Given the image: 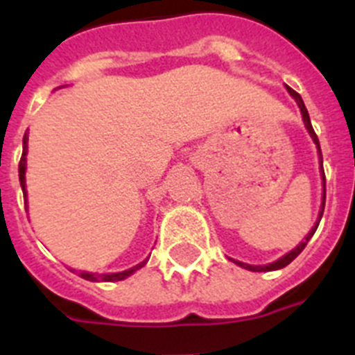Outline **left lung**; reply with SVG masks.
I'll use <instances>...</instances> for the list:
<instances>
[{"instance_id": "1", "label": "left lung", "mask_w": 355, "mask_h": 355, "mask_svg": "<svg viewBox=\"0 0 355 355\" xmlns=\"http://www.w3.org/2000/svg\"><path fill=\"white\" fill-rule=\"evenodd\" d=\"M288 92L291 94V97H293L295 101H297V105H299L300 112H302L304 124H306L307 131H309V135H311V137H313V140H315V144H316V146H318V153H320V168H322V178H324V200H322V211H320V218H322V215H324V208H325V172H324V165H322V163H324V158H322V150H320L318 137H316L315 130H313L311 121H309V114H307V108H306V105H304V101H302V97H300V94H299V92H295V90L290 89V87H288ZM318 224H320V222H316V225L311 229V231H309V234H307V236H306V240H304L302 243H300V245L297 247V249H293V250H291V252H288L286 256H284V258L277 259V261L270 263V265H265V266L245 265V263H240V261H236V265L243 266V268H247V270H252V272H270V270H279V268H284V266L290 265V263L293 261V259L297 258V256H299L300 252H302L304 247L307 245V241L311 240V236H313V234H315V231H316V227H318Z\"/></svg>"}]
</instances>
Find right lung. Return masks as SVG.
Wrapping results in <instances>:
<instances>
[{
	"instance_id": "add662e5",
	"label": "right lung",
	"mask_w": 355,
	"mask_h": 355,
	"mask_svg": "<svg viewBox=\"0 0 355 355\" xmlns=\"http://www.w3.org/2000/svg\"><path fill=\"white\" fill-rule=\"evenodd\" d=\"M26 153H28V135L24 133V139H23V156H21V162H19V183H21V188H23V193H24V205H26V190H24V172H26ZM147 261V259H146ZM146 261H142L140 265L133 266L130 270H124V272H119V274H87V272H81V277L87 279V281H105V283H114V281H122V279H126L128 275L133 274L135 270H139L146 265Z\"/></svg>"
}]
</instances>
